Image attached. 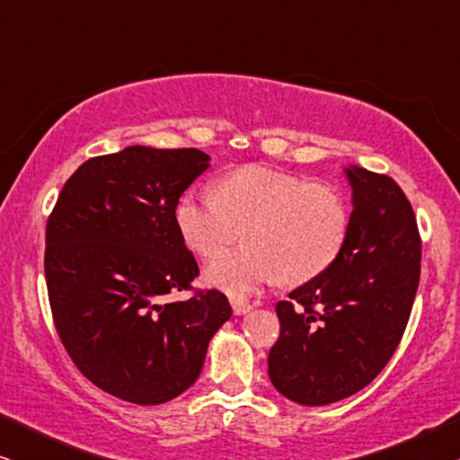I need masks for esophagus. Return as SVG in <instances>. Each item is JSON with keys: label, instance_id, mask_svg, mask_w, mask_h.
Masks as SVG:
<instances>
[{"label": "esophagus", "instance_id": "obj_1", "mask_svg": "<svg viewBox=\"0 0 460 460\" xmlns=\"http://www.w3.org/2000/svg\"><path fill=\"white\" fill-rule=\"evenodd\" d=\"M230 304H232V310H234V314L236 316H243V314H247V312H251V305L247 299H238V297H234V299H230Z\"/></svg>", "mask_w": 460, "mask_h": 460}]
</instances>
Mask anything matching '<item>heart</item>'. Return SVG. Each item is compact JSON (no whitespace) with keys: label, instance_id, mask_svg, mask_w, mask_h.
I'll use <instances>...</instances> for the list:
<instances>
[{"label":"heart","instance_id":"1","mask_svg":"<svg viewBox=\"0 0 460 460\" xmlns=\"http://www.w3.org/2000/svg\"><path fill=\"white\" fill-rule=\"evenodd\" d=\"M175 224L205 260L245 228L250 244L213 260L205 279L232 297H247L279 279L295 287L324 274L348 243L351 211L335 186L244 165L217 181V194L186 192L175 207Z\"/></svg>","mask_w":460,"mask_h":460}]
</instances>
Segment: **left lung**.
Instances as JSON below:
<instances>
[{"label":"left lung","instance_id":"8db88e82","mask_svg":"<svg viewBox=\"0 0 460 460\" xmlns=\"http://www.w3.org/2000/svg\"><path fill=\"white\" fill-rule=\"evenodd\" d=\"M345 172L354 211L341 255L276 304L280 335L268 356L270 381L305 406L354 395L385 368L420 279V234L404 190L389 175Z\"/></svg>","mask_w":460,"mask_h":460}]
</instances>
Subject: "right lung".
<instances>
[{
	"label": "right lung",
	"mask_w": 460,
	"mask_h": 460,
	"mask_svg": "<svg viewBox=\"0 0 460 460\" xmlns=\"http://www.w3.org/2000/svg\"><path fill=\"white\" fill-rule=\"evenodd\" d=\"M207 167L199 148L92 156L48 217L43 266L60 341L85 379L131 404L186 392L232 316L222 291L190 285L199 263L175 224L180 197ZM180 290L191 297L167 305Z\"/></svg>",
	"instance_id": "obj_1"
}]
</instances>
